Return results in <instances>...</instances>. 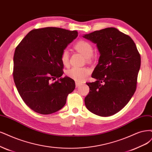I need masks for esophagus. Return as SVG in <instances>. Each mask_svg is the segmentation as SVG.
Returning a JSON list of instances; mask_svg holds the SVG:
<instances>
[{
	"label": "esophagus",
	"mask_w": 152,
	"mask_h": 152,
	"mask_svg": "<svg viewBox=\"0 0 152 152\" xmlns=\"http://www.w3.org/2000/svg\"><path fill=\"white\" fill-rule=\"evenodd\" d=\"M75 85H76V87H78L79 86H80L82 84L80 83H78V82H76L75 83Z\"/></svg>",
	"instance_id": "esophagus-1"
}]
</instances>
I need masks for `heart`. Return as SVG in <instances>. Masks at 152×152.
I'll return each mask as SVG.
<instances>
[{
    "label": "heart",
    "instance_id": "obj_1",
    "mask_svg": "<svg viewBox=\"0 0 152 152\" xmlns=\"http://www.w3.org/2000/svg\"><path fill=\"white\" fill-rule=\"evenodd\" d=\"M74 47L77 51L84 56L88 61L92 59L94 51L93 46L88 41L80 39L77 41ZM60 60L64 65L67 66L69 65V54L66 50H64L61 52ZM89 74L90 70L86 67H73L66 72V75L68 77L77 82H83Z\"/></svg>",
    "mask_w": 152,
    "mask_h": 152
}]
</instances>
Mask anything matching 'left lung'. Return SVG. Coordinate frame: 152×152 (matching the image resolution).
<instances>
[{"label":"left lung","mask_w":152,"mask_h":152,"mask_svg":"<svg viewBox=\"0 0 152 152\" xmlns=\"http://www.w3.org/2000/svg\"><path fill=\"white\" fill-rule=\"evenodd\" d=\"M83 38L96 43L101 55L92 74L96 81L86 83L90 91L86 106L97 116H112L126 105L136 91L140 55L133 40L116 28L94 31Z\"/></svg>","instance_id":"left-lung-1"}]
</instances>
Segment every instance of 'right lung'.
Segmentation results:
<instances>
[{
	"mask_svg": "<svg viewBox=\"0 0 152 152\" xmlns=\"http://www.w3.org/2000/svg\"><path fill=\"white\" fill-rule=\"evenodd\" d=\"M77 36V31L59 28L35 29L15 48L14 81L23 101L34 112L50 114L59 111L75 89L74 80L61 77L60 56Z\"/></svg>",
	"mask_w": 152,
	"mask_h": 152,
	"instance_id": "add662e5",
	"label": "right lung"
}]
</instances>
